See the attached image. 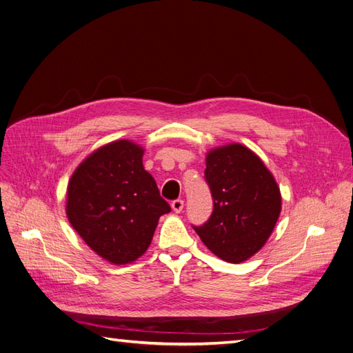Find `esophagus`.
Listing matches in <instances>:
<instances>
[{
	"label": "esophagus",
	"mask_w": 353,
	"mask_h": 353,
	"mask_svg": "<svg viewBox=\"0 0 353 353\" xmlns=\"http://www.w3.org/2000/svg\"><path fill=\"white\" fill-rule=\"evenodd\" d=\"M183 208H185V202L181 201V199H177V201H173L172 202V209L176 212V213H180L183 210Z\"/></svg>",
	"instance_id": "1"
}]
</instances>
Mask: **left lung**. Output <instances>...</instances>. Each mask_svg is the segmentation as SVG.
Listing matches in <instances>:
<instances>
[{
  "label": "left lung",
  "instance_id": "8db88e82",
  "mask_svg": "<svg viewBox=\"0 0 353 353\" xmlns=\"http://www.w3.org/2000/svg\"><path fill=\"white\" fill-rule=\"evenodd\" d=\"M205 177L213 212L194 231L223 261H247L264 247L279 221L277 181L252 150L238 143L208 151Z\"/></svg>",
  "mask_w": 353,
  "mask_h": 353
}]
</instances>
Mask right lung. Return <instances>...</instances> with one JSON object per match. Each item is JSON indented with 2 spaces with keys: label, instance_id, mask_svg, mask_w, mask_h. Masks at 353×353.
Returning <instances> with one entry per match:
<instances>
[{
  "label": "right lung",
  "instance_id": "1",
  "mask_svg": "<svg viewBox=\"0 0 353 353\" xmlns=\"http://www.w3.org/2000/svg\"><path fill=\"white\" fill-rule=\"evenodd\" d=\"M144 148L117 140L76 167L66 216L88 247L115 265L134 263L150 247L161 214L172 209L144 170Z\"/></svg>",
  "mask_w": 353,
  "mask_h": 353
}]
</instances>
